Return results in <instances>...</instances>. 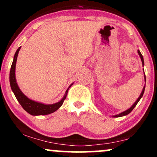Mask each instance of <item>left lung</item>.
I'll use <instances>...</instances> for the list:
<instances>
[{
    "label": "left lung",
    "mask_w": 157,
    "mask_h": 157,
    "mask_svg": "<svg viewBox=\"0 0 157 157\" xmlns=\"http://www.w3.org/2000/svg\"><path fill=\"white\" fill-rule=\"evenodd\" d=\"M138 54H139V56H140V57H141V62H142V65L144 66V59H143V56H142V55H141V52H140L139 50H138ZM144 79H145V81H146V77H145V74H144ZM144 90H145V86L144 87V88H143V90H142V92H141V95H140V96L138 97V99H137V101H136L135 102V104L134 105H132V106L131 107V108H130L129 109H128V110H126V111H124V112H123V113H119V114H117V115H116V116H114V117H123V116H126V115H127V114H128V113H130V112L132 111V110H133V109L135 108V107L136 106V105L137 104H138V102L139 101H140V99H141V97L143 96V94H144Z\"/></svg>",
    "instance_id": "8db88e82"
}]
</instances>
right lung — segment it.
<instances>
[{
  "label": "right lung",
  "mask_w": 157,
  "mask_h": 157,
  "mask_svg": "<svg viewBox=\"0 0 157 157\" xmlns=\"http://www.w3.org/2000/svg\"><path fill=\"white\" fill-rule=\"evenodd\" d=\"M20 48L21 47H19V49L16 50V53H15L14 58H13V62L12 63V65H11L10 71V83L11 89H12L16 99H17L18 101L19 102V104H20L23 109H24L25 110H26L29 113H30L31 115H33V116H37V115H47L49 114V113H53V112L57 110L62 105L64 101H65L66 98V96H67V92H68L69 88H70L72 84L67 90V91L65 92V96L62 98V99L60 101L57 102V103L56 104H52V105H44V104L39 103V102H36L34 101L29 99V98H27V97L22 93V91L19 90V86H18L17 83H16V76H15L16 63V60H17L18 53H19V51L20 50Z\"/></svg>",
  "instance_id": "right-lung-1"
}]
</instances>
